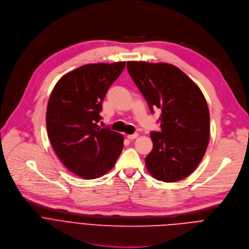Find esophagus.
Instances as JSON below:
<instances>
[{"label":"esophagus","mask_w":249,"mask_h":249,"mask_svg":"<svg viewBox=\"0 0 249 249\" xmlns=\"http://www.w3.org/2000/svg\"><path fill=\"white\" fill-rule=\"evenodd\" d=\"M138 137V133H133V134H128L127 135V138L129 139V140H133V139H135V138H137Z\"/></svg>","instance_id":"34e87169"}]
</instances>
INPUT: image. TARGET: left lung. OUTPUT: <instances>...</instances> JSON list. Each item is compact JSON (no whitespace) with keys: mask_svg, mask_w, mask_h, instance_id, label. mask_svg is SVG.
<instances>
[{"mask_svg":"<svg viewBox=\"0 0 249 249\" xmlns=\"http://www.w3.org/2000/svg\"><path fill=\"white\" fill-rule=\"evenodd\" d=\"M126 68L150 111L161 110V131L150 133L153 149L145 158L148 172L165 182L188 177L209 143L210 114L203 93L170 64L132 61Z\"/></svg>","mask_w":249,"mask_h":249,"instance_id":"8db88e82","label":"left lung"}]
</instances>
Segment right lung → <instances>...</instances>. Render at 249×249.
Here are the masks:
<instances>
[{"label":"right lung","instance_id":"1","mask_svg":"<svg viewBox=\"0 0 249 249\" xmlns=\"http://www.w3.org/2000/svg\"><path fill=\"white\" fill-rule=\"evenodd\" d=\"M125 62L84 65L65 74L50 96L48 137L62 163L74 175L93 179L116 164L124 136L98 125L102 102Z\"/></svg>","mask_w":249,"mask_h":249}]
</instances>
